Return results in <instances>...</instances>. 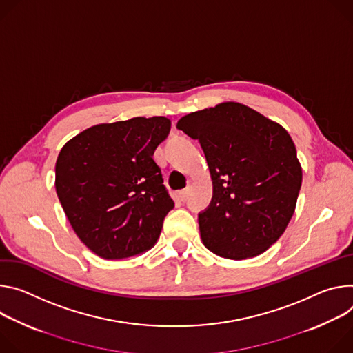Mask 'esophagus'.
I'll return each mask as SVG.
<instances>
[{
	"instance_id": "34e87169",
	"label": "esophagus",
	"mask_w": 353,
	"mask_h": 353,
	"mask_svg": "<svg viewBox=\"0 0 353 353\" xmlns=\"http://www.w3.org/2000/svg\"><path fill=\"white\" fill-rule=\"evenodd\" d=\"M188 198V190L183 189V190H178L175 194H174V199L176 202H185Z\"/></svg>"
}]
</instances>
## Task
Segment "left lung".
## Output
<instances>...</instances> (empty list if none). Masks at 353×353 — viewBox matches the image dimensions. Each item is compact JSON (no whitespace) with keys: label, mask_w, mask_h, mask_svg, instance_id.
I'll return each mask as SVG.
<instances>
[{"label":"left lung","mask_w":353,"mask_h":353,"mask_svg":"<svg viewBox=\"0 0 353 353\" xmlns=\"http://www.w3.org/2000/svg\"><path fill=\"white\" fill-rule=\"evenodd\" d=\"M176 128L199 140L213 181L212 202L199 214L205 247L236 261L265 252L285 232L301 186L290 134L239 102L192 112Z\"/></svg>","instance_id":"1"}]
</instances>
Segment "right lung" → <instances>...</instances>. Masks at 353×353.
<instances>
[{
	"label": "right lung",
	"mask_w": 353,
	"mask_h": 353,
	"mask_svg": "<svg viewBox=\"0 0 353 353\" xmlns=\"http://www.w3.org/2000/svg\"><path fill=\"white\" fill-rule=\"evenodd\" d=\"M170 129L168 117L139 116L95 125L63 145L57 196L77 237L98 256H134L159 240L174 201L152 154Z\"/></svg>",
	"instance_id": "add662e5"
}]
</instances>
